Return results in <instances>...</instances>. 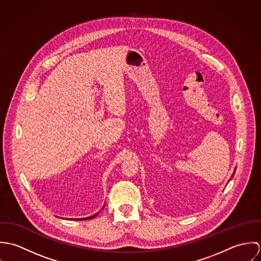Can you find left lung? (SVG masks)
Returning a JSON list of instances; mask_svg holds the SVG:
<instances>
[{
  "instance_id": "8db88e82",
  "label": "left lung",
  "mask_w": 261,
  "mask_h": 261,
  "mask_svg": "<svg viewBox=\"0 0 261 261\" xmlns=\"http://www.w3.org/2000/svg\"><path fill=\"white\" fill-rule=\"evenodd\" d=\"M234 173H235V172H234ZM234 173H233V175H232V177H233V176H234Z\"/></svg>"
}]
</instances>
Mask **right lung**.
Returning <instances> with one entry per match:
<instances>
[{"label": "right lung", "instance_id": "right-lung-1", "mask_svg": "<svg viewBox=\"0 0 261 261\" xmlns=\"http://www.w3.org/2000/svg\"><path fill=\"white\" fill-rule=\"evenodd\" d=\"M99 213V212H98ZM98 213H96V214H94L93 216H90V217H87V218H81V219H79V220H87V219H91V218H93V217H95Z\"/></svg>", "mask_w": 261, "mask_h": 261}]
</instances>
